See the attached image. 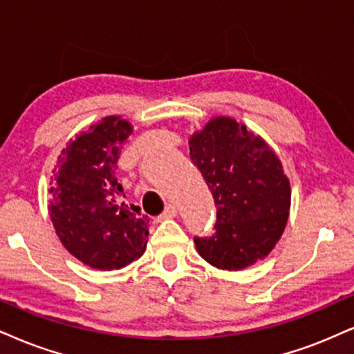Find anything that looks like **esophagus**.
I'll list each match as a JSON object with an SVG mask.
<instances>
[{"instance_id": "obj_1", "label": "esophagus", "mask_w": 354, "mask_h": 354, "mask_svg": "<svg viewBox=\"0 0 354 354\" xmlns=\"http://www.w3.org/2000/svg\"><path fill=\"white\" fill-rule=\"evenodd\" d=\"M176 215H177V208L174 207V205H167V207H165L164 213H162V215H160V218H174Z\"/></svg>"}]
</instances>
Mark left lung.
I'll use <instances>...</instances> for the list:
<instances>
[{"instance_id":"left-lung-1","label":"left lung","mask_w":354,"mask_h":354,"mask_svg":"<svg viewBox=\"0 0 354 354\" xmlns=\"http://www.w3.org/2000/svg\"><path fill=\"white\" fill-rule=\"evenodd\" d=\"M190 157L216 205V233L195 238L198 254L225 270L264 259L286 230L290 182L272 147L228 116H215L189 139Z\"/></svg>"}]
</instances>
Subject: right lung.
I'll return each instance as SVG.
<instances>
[{
  "label": "right lung",
  "mask_w": 354,
  "mask_h": 354,
  "mask_svg": "<svg viewBox=\"0 0 354 354\" xmlns=\"http://www.w3.org/2000/svg\"><path fill=\"white\" fill-rule=\"evenodd\" d=\"M133 124L104 116L71 139L57 159L49 189V216L64 248L91 269L113 270L146 251L149 218L124 203L115 176Z\"/></svg>",
  "instance_id": "1"
}]
</instances>
